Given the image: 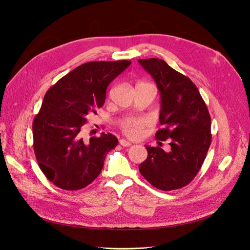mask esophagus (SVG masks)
Returning <instances> with one entry per match:
<instances>
[{
	"mask_svg": "<svg viewBox=\"0 0 250 250\" xmlns=\"http://www.w3.org/2000/svg\"><path fill=\"white\" fill-rule=\"evenodd\" d=\"M120 145L123 146V147H129V146H131V143L129 141H126L124 139H121L120 140Z\"/></svg>",
	"mask_w": 250,
	"mask_h": 250,
	"instance_id": "1",
	"label": "esophagus"
}]
</instances>
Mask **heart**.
<instances>
[{
    "mask_svg": "<svg viewBox=\"0 0 250 250\" xmlns=\"http://www.w3.org/2000/svg\"><path fill=\"white\" fill-rule=\"evenodd\" d=\"M149 124V120L146 118H129L126 119L121 125L124 133L130 138H139L143 129Z\"/></svg>",
    "mask_w": 250,
    "mask_h": 250,
    "instance_id": "b5f03b06",
    "label": "heart"
}]
</instances>
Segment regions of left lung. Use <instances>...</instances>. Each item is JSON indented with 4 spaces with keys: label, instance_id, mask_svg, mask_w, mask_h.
I'll return each mask as SVG.
<instances>
[{
    "label": "left lung",
    "instance_id": "8db88e82",
    "mask_svg": "<svg viewBox=\"0 0 250 250\" xmlns=\"http://www.w3.org/2000/svg\"><path fill=\"white\" fill-rule=\"evenodd\" d=\"M161 94L160 123L155 139L169 140L170 151L145 146L146 161L139 170L148 183L163 191L190 184L200 170L210 145V117L194 83L163 59H139ZM161 142H158L160 144Z\"/></svg>",
    "mask_w": 250,
    "mask_h": 250
}]
</instances>
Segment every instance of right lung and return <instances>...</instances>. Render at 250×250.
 Returning a JSON list of instances; mask_svg holds the SVG:
<instances>
[{"label":"right lung","mask_w":250,"mask_h":250,"mask_svg":"<svg viewBox=\"0 0 250 250\" xmlns=\"http://www.w3.org/2000/svg\"><path fill=\"white\" fill-rule=\"evenodd\" d=\"M129 60L83 63L59 79L43 97L33 121V148L40 168L56 187L85 188L101 173L104 160L118 145L111 133L82 139L89 113L105 102L109 83L130 65Z\"/></svg>","instance_id":"1"}]
</instances>
